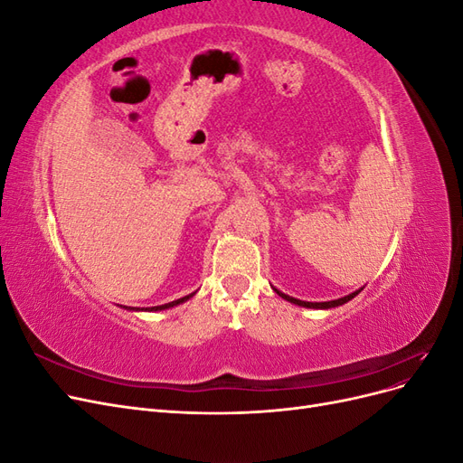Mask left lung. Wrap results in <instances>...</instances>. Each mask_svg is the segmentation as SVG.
Returning a JSON list of instances; mask_svg holds the SVG:
<instances>
[{
    "mask_svg": "<svg viewBox=\"0 0 463 463\" xmlns=\"http://www.w3.org/2000/svg\"><path fill=\"white\" fill-rule=\"evenodd\" d=\"M279 298H284L286 301H289V303H296V305H299V307H309V309H330V307H338V305H344V303H347L349 299H354L359 291H354V293H349V296H345V298H340V299H335V301H325V303H309V301H301V299H296V298H289V296H286V293H282V291H278V289H274Z\"/></svg>",
    "mask_w": 463,
    "mask_h": 463,
    "instance_id": "obj_1",
    "label": "left lung"
}]
</instances>
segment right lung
<instances>
[{"mask_svg":"<svg viewBox=\"0 0 463 463\" xmlns=\"http://www.w3.org/2000/svg\"><path fill=\"white\" fill-rule=\"evenodd\" d=\"M189 298H193V293H191V296H185V298H181V299H177V301H172V303H165V305H160V307H150V309H154V311L170 309V307H174V305H179V303H184V301H187Z\"/></svg>","mask_w":463,"mask_h":463,"instance_id":"right-lung-1","label":"right lung"}]
</instances>
